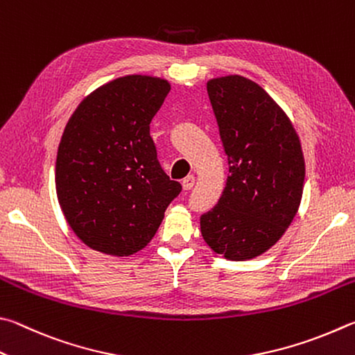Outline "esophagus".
Here are the masks:
<instances>
[{"label":"esophagus","mask_w":355,"mask_h":355,"mask_svg":"<svg viewBox=\"0 0 355 355\" xmlns=\"http://www.w3.org/2000/svg\"><path fill=\"white\" fill-rule=\"evenodd\" d=\"M193 185H195V178L193 176H187V178L182 179L184 190H191V189H193Z\"/></svg>","instance_id":"obj_1"}]
</instances>
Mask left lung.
<instances>
[{
  "instance_id": "left-lung-1",
  "label": "left lung",
  "mask_w": 355,
  "mask_h": 355,
  "mask_svg": "<svg viewBox=\"0 0 355 355\" xmlns=\"http://www.w3.org/2000/svg\"><path fill=\"white\" fill-rule=\"evenodd\" d=\"M229 162L218 204L201 215V234L229 260L257 257L287 231L306 176L293 124L259 84L239 74L207 83Z\"/></svg>"
}]
</instances>
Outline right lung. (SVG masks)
<instances>
[{
  "mask_svg": "<svg viewBox=\"0 0 355 355\" xmlns=\"http://www.w3.org/2000/svg\"><path fill=\"white\" fill-rule=\"evenodd\" d=\"M168 92L165 79L118 78L90 93L67 123L55 191L67 223L92 250L120 257L140 251L181 193L149 135Z\"/></svg>",
  "mask_w": 355,
  "mask_h": 355,
  "instance_id": "right-lung-1",
  "label": "right lung"
}]
</instances>
